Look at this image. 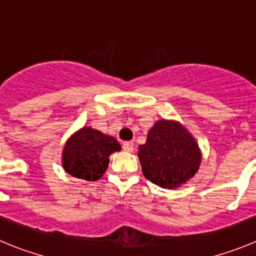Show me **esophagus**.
Wrapping results in <instances>:
<instances>
[{
	"label": "esophagus",
	"mask_w": 256,
	"mask_h": 256,
	"mask_svg": "<svg viewBox=\"0 0 256 256\" xmlns=\"http://www.w3.org/2000/svg\"><path fill=\"white\" fill-rule=\"evenodd\" d=\"M122 148H124V151H126V152H132V151H134V144L132 142H124Z\"/></svg>",
	"instance_id": "1"
}]
</instances>
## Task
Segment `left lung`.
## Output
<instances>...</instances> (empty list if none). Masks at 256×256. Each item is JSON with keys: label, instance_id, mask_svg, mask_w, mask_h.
<instances>
[{"label": "left lung", "instance_id": "obj_1", "mask_svg": "<svg viewBox=\"0 0 256 256\" xmlns=\"http://www.w3.org/2000/svg\"><path fill=\"white\" fill-rule=\"evenodd\" d=\"M138 160L146 178L164 188H178L194 178L202 151L194 136L175 120H158L138 146Z\"/></svg>", "mask_w": 256, "mask_h": 256}]
</instances>
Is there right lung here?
Wrapping results in <instances>:
<instances>
[{
  "label": "right lung",
  "mask_w": 256,
  "mask_h": 256,
  "mask_svg": "<svg viewBox=\"0 0 256 256\" xmlns=\"http://www.w3.org/2000/svg\"><path fill=\"white\" fill-rule=\"evenodd\" d=\"M120 150L115 138L91 126H84L66 141L62 150V168L74 178L96 181L105 174L111 154Z\"/></svg>",
  "instance_id": "right-lung-1"
}]
</instances>
